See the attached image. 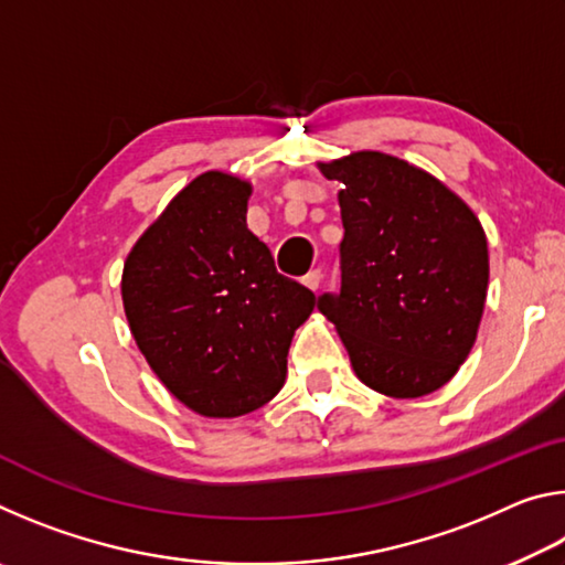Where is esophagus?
<instances>
[{"mask_svg": "<svg viewBox=\"0 0 565 565\" xmlns=\"http://www.w3.org/2000/svg\"><path fill=\"white\" fill-rule=\"evenodd\" d=\"M321 279H323V274H321V269H311L309 274L303 276V286H309L311 291H317L319 286H321Z\"/></svg>", "mask_w": 565, "mask_h": 565, "instance_id": "esophagus-1", "label": "esophagus"}]
</instances>
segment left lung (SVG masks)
Here are the masks:
<instances>
[{
  "instance_id": "left-lung-1",
  "label": "left lung",
  "mask_w": 565,
  "mask_h": 565,
  "mask_svg": "<svg viewBox=\"0 0 565 565\" xmlns=\"http://www.w3.org/2000/svg\"><path fill=\"white\" fill-rule=\"evenodd\" d=\"M341 181V291L319 309L361 384L420 398L471 353L489 294V242L473 209L426 169L384 151L319 161Z\"/></svg>"
}]
</instances>
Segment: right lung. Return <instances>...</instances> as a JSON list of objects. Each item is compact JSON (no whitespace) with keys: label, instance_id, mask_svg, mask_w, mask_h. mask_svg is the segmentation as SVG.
<instances>
[{"label":"right lung","instance_id":"obj_1","mask_svg":"<svg viewBox=\"0 0 565 565\" xmlns=\"http://www.w3.org/2000/svg\"><path fill=\"white\" fill-rule=\"evenodd\" d=\"M252 181L204 171L171 199L124 262L131 337L157 379L206 418H236L279 394L296 329L317 296L276 274L246 226Z\"/></svg>","mask_w":565,"mask_h":565}]
</instances>
